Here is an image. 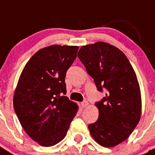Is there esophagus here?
<instances>
[{"instance_id":"34e87169","label":"esophagus","mask_w":155,"mask_h":155,"mask_svg":"<svg viewBox=\"0 0 155 155\" xmlns=\"http://www.w3.org/2000/svg\"><path fill=\"white\" fill-rule=\"evenodd\" d=\"M87 105H88V101H83L81 103V106L83 107H86Z\"/></svg>"}]
</instances>
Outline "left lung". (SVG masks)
<instances>
[{"instance_id": "left-lung-1", "label": "left lung", "mask_w": 155, "mask_h": 155, "mask_svg": "<svg viewBox=\"0 0 155 155\" xmlns=\"http://www.w3.org/2000/svg\"><path fill=\"white\" fill-rule=\"evenodd\" d=\"M78 57L97 91H106L95 104L99 116L89 130L101 146H116L130 137L140 118V90L135 72L124 53L107 43L83 46Z\"/></svg>"}]
</instances>
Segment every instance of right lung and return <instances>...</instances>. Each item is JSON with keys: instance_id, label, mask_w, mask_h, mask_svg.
<instances>
[{"instance_id": "right-lung-1", "label": "right lung", "mask_w": 155, "mask_h": 155, "mask_svg": "<svg viewBox=\"0 0 155 155\" xmlns=\"http://www.w3.org/2000/svg\"><path fill=\"white\" fill-rule=\"evenodd\" d=\"M77 46L52 45L40 49L21 73L14 94V109L25 133L44 147L66 136L78 111L68 100L64 78L76 58Z\"/></svg>"}]
</instances>
